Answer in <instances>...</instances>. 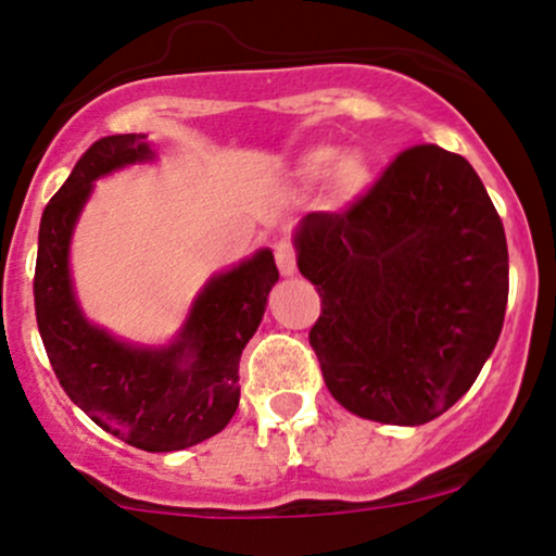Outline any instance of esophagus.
Masks as SVG:
<instances>
[{
    "label": "esophagus",
    "mask_w": 556,
    "mask_h": 556,
    "mask_svg": "<svg viewBox=\"0 0 556 556\" xmlns=\"http://www.w3.org/2000/svg\"><path fill=\"white\" fill-rule=\"evenodd\" d=\"M274 258H277L279 274H285V277L295 274V269H298V251H295V245L290 243V240H279V243L274 245Z\"/></svg>",
    "instance_id": "34e87169"
}]
</instances>
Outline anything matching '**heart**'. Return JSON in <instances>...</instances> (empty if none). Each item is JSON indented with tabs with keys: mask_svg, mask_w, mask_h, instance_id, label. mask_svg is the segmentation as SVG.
I'll use <instances>...</instances> for the list:
<instances>
[{
	"mask_svg": "<svg viewBox=\"0 0 556 556\" xmlns=\"http://www.w3.org/2000/svg\"><path fill=\"white\" fill-rule=\"evenodd\" d=\"M331 160H333L331 150H313L311 155H305L303 160V170L307 176H324V173L331 168ZM333 178H337V186L344 193H354L365 186L367 165L363 163V157L344 155L337 163V168H333Z\"/></svg>",
	"mask_w": 556,
	"mask_h": 556,
	"instance_id": "1",
	"label": "heart"
}]
</instances>
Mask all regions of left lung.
I'll use <instances>...</instances> for the list:
<instances>
[{"mask_svg":"<svg viewBox=\"0 0 556 556\" xmlns=\"http://www.w3.org/2000/svg\"><path fill=\"white\" fill-rule=\"evenodd\" d=\"M295 243L320 298L307 339L344 409L414 427L469 391L510 287L503 219L469 160L414 144L346 210L307 214Z\"/></svg>","mask_w":556,"mask_h":556,"instance_id":"obj_1","label":"left lung"}]
</instances>
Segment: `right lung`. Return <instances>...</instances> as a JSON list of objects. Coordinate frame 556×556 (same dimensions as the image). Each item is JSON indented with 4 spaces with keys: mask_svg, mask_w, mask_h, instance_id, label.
<instances>
[{
    "mask_svg": "<svg viewBox=\"0 0 556 556\" xmlns=\"http://www.w3.org/2000/svg\"><path fill=\"white\" fill-rule=\"evenodd\" d=\"M144 134H113L92 142L66 184L51 197L38 230L33 277L36 320L59 383L92 422L147 453L202 443L238 409V365L279 279L271 251L214 277L191 307L168 350H137L83 318L72 295V227L92 180L152 157Z\"/></svg>",
    "mask_w": 556,
    "mask_h": 556,
    "instance_id": "add662e5",
    "label": "right lung"
}]
</instances>
